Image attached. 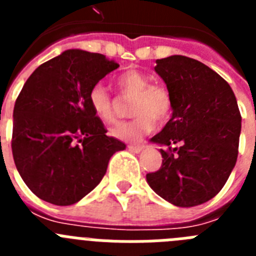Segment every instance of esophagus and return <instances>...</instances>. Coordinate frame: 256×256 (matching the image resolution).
I'll return each instance as SVG.
<instances>
[{"instance_id":"1","label":"esophagus","mask_w":256,"mask_h":256,"mask_svg":"<svg viewBox=\"0 0 256 256\" xmlns=\"http://www.w3.org/2000/svg\"><path fill=\"white\" fill-rule=\"evenodd\" d=\"M128 150L132 151V152L138 154L144 150V146L142 144H128Z\"/></svg>"}]
</instances>
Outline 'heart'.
<instances>
[{
  "label": "heart",
  "mask_w": 256,
  "mask_h": 256,
  "mask_svg": "<svg viewBox=\"0 0 256 256\" xmlns=\"http://www.w3.org/2000/svg\"><path fill=\"white\" fill-rule=\"evenodd\" d=\"M116 84L123 94L136 96L132 120L122 122L112 126L110 133L112 137L122 141L136 142L144 136L152 132L155 119L159 122L168 120L173 112V100L164 86L154 84L146 74L138 70L130 69L118 76ZM88 101L94 115L104 122L115 119V104L112 94L102 84L91 88Z\"/></svg>",
  "instance_id": "heart-1"
}]
</instances>
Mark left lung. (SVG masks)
Segmentation results:
<instances>
[{"instance_id":"1","label":"left lung","mask_w":256,"mask_h":256,"mask_svg":"<svg viewBox=\"0 0 256 256\" xmlns=\"http://www.w3.org/2000/svg\"><path fill=\"white\" fill-rule=\"evenodd\" d=\"M155 72L170 94L173 114L150 140L166 148H160V169L146 180L176 206L204 204L223 188L236 165L241 133L236 97L224 79L195 58H160Z\"/></svg>"}]
</instances>
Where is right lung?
I'll return each mask as SVG.
<instances>
[{
	"label": "right lung",
	"instance_id": "right-lung-1",
	"mask_svg": "<svg viewBox=\"0 0 256 256\" xmlns=\"http://www.w3.org/2000/svg\"><path fill=\"white\" fill-rule=\"evenodd\" d=\"M119 64L101 54L68 50L32 73L14 108V162L36 196L54 205L78 202L101 182L126 144L106 136L88 94Z\"/></svg>",
	"mask_w": 256,
	"mask_h": 256
}]
</instances>
